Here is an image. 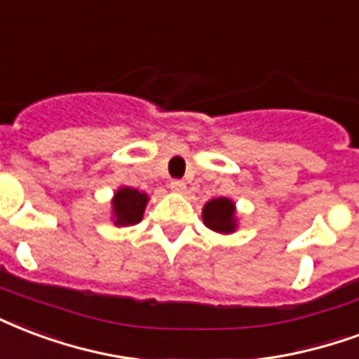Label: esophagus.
Masks as SVG:
<instances>
[{"label": "esophagus", "mask_w": 359, "mask_h": 359, "mask_svg": "<svg viewBox=\"0 0 359 359\" xmlns=\"http://www.w3.org/2000/svg\"><path fill=\"white\" fill-rule=\"evenodd\" d=\"M170 189L174 191V193H185L187 185H185V182H182V180H174V182L170 183Z\"/></svg>", "instance_id": "1"}]
</instances>
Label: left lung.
<instances>
[{"mask_svg": "<svg viewBox=\"0 0 359 359\" xmlns=\"http://www.w3.org/2000/svg\"><path fill=\"white\" fill-rule=\"evenodd\" d=\"M202 221L206 227L215 231V233H234V229H236L234 202L231 198H225V196L212 198L202 208Z\"/></svg>", "mask_w": 359, "mask_h": 359, "instance_id": "left-lung-1", "label": "left lung"}]
</instances>
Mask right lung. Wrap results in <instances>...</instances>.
<instances>
[{"instance_id":"right-lung-1","label":"right lung","mask_w":359,"mask_h":359,"mask_svg":"<svg viewBox=\"0 0 359 359\" xmlns=\"http://www.w3.org/2000/svg\"><path fill=\"white\" fill-rule=\"evenodd\" d=\"M149 196L145 193H140L138 189L132 187H121L117 189L113 196V217H115V225L117 227H128V225H136L144 217V210L147 206Z\"/></svg>"}]
</instances>
